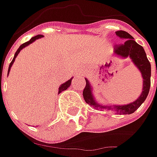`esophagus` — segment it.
Wrapping results in <instances>:
<instances>
[{
	"instance_id": "1",
	"label": "esophagus",
	"mask_w": 157,
	"mask_h": 157,
	"mask_svg": "<svg viewBox=\"0 0 157 157\" xmlns=\"http://www.w3.org/2000/svg\"><path fill=\"white\" fill-rule=\"evenodd\" d=\"M83 75H84V72H82V71L78 72V76H83Z\"/></svg>"
}]
</instances>
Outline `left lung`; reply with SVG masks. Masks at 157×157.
<instances>
[{"label": "left lung", "instance_id": "left-lung-1", "mask_svg": "<svg viewBox=\"0 0 157 157\" xmlns=\"http://www.w3.org/2000/svg\"><path fill=\"white\" fill-rule=\"evenodd\" d=\"M118 36L125 39L123 44L114 46V54L122 57H130L132 61L142 72L143 78V91L141 96L133 103L123 105H100L97 104L92 95L91 86L87 79H86V87L83 91V97L88 105L94 106L96 109H110L115 110L117 113L130 114L137 110L142 103L145 101L150 88V76H151V65L147 58L146 53L142 46L138 44L134 40L133 36L124 30H118L115 32Z\"/></svg>", "mask_w": 157, "mask_h": 157}]
</instances>
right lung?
I'll list each match as a JSON object with an SVG mask.
<instances>
[{
	"mask_svg": "<svg viewBox=\"0 0 157 157\" xmlns=\"http://www.w3.org/2000/svg\"><path fill=\"white\" fill-rule=\"evenodd\" d=\"M43 36L42 35H37V36H34V37H32L31 39L29 40V41H28V42H26V43H24V44H22L19 48H18V50L16 51V52H15V57H14V58H13V60L11 61V63H10V64H9V71H10V67L12 66V64H13V63H14V61H15V57H17V55L19 54V52H21V50L22 49V48H24V47H26L27 45H29V44H30L31 43H33L34 41L35 40H36V39H38V38H41ZM71 79L72 78H71V79H69L68 81H66L64 84H62L60 86H59V91H58V94L59 93H61L62 91H64V90H66L67 88L69 87L70 86H71Z\"/></svg>",
	"mask_w": 157,
	"mask_h": 157,
	"instance_id": "1",
	"label": "right lung"
}]
</instances>
